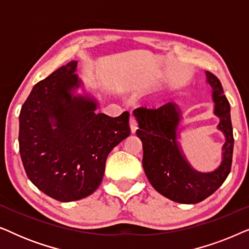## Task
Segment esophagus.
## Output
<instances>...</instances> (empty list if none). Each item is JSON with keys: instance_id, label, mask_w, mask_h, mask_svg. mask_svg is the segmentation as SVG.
<instances>
[{"instance_id": "34e87169", "label": "esophagus", "mask_w": 249, "mask_h": 249, "mask_svg": "<svg viewBox=\"0 0 249 249\" xmlns=\"http://www.w3.org/2000/svg\"><path fill=\"white\" fill-rule=\"evenodd\" d=\"M129 124H130V130L132 134H135L136 130H137L138 128V124H137V120L134 117H130V120H129Z\"/></svg>"}]
</instances>
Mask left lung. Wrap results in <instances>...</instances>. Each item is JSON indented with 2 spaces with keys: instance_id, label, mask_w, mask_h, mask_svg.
I'll return each mask as SVG.
<instances>
[{
  "instance_id": "1",
  "label": "left lung",
  "mask_w": 249,
  "mask_h": 249,
  "mask_svg": "<svg viewBox=\"0 0 249 249\" xmlns=\"http://www.w3.org/2000/svg\"><path fill=\"white\" fill-rule=\"evenodd\" d=\"M205 83L212 89L214 114L220 119L217 128L226 136L222 163L213 172L194 170L178 144L180 111L175 103L159 108L138 107L134 111L139 128L136 134L142 142V168L156 192L177 203L196 204L212 195L230 173L233 152V132L230 104L220 80L206 71Z\"/></svg>"
}]
</instances>
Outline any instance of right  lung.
Returning <instances> with one entry per match:
<instances>
[{
  "instance_id": "right-lung-1",
  "label": "right lung",
  "mask_w": 249,
  "mask_h": 249,
  "mask_svg": "<svg viewBox=\"0 0 249 249\" xmlns=\"http://www.w3.org/2000/svg\"><path fill=\"white\" fill-rule=\"evenodd\" d=\"M77 61L34 86L19 115V152L30 181L60 202L89 196L101 185L112 149L130 135L129 112L95 113L97 103L74 96Z\"/></svg>"
}]
</instances>
